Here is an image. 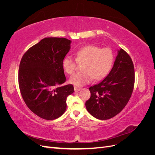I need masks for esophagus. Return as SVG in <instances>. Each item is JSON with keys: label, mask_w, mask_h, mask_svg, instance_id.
I'll list each match as a JSON object with an SVG mask.
<instances>
[{"label": "esophagus", "mask_w": 155, "mask_h": 155, "mask_svg": "<svg viewBox=\"0 0 155 155\" xmlns=\"http://www.w3.org/2000/svg\"><path fill=\"white\" fill-rule=\"evenodd\" d=\"M80 90H81V88H79L78 87H76V86L74 87V91H75V92H79Z\"/></svg>", "instance_id": "obj_1"}]
</instances>
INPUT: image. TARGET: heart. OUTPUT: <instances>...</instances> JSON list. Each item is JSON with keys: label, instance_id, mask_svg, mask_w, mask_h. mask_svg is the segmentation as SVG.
<instances>
[{"label": "heart", "instance_id": "heart-1", "mask_svg": "<svg viewBox=\"0 0 155 155\" xmlns=\"http://www.w3.org/2000/svg\"><path fill=\"white\" fill-rule=\"evenodd\" d=\"M76 60L71 56H66L63 61V67L67 74H73L76 70V61L85 63L83 72L74 74L70 83L81 87L90 83L94 78L100 80L110 71L114 61V54L109 48H101L95 45H88L79 49L76 54Z\"/></svg>", "mask_w": 155, "mask_h": 155}]
</instances>
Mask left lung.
Returning a JSON list of instances; mask_svg holds the SVG:
<instances>
[{
  "label": "left lung",
  "mask_w": 155,
  "mask_h": 155,
  "mask_svg": "<svg viewBox=\"0 0 155 155\" xmlns=\"http://www.w3.org/2000/svg\"><path fill=\"white\" fill-rule=\"evenodd\" d=\"M134 85L133 61L121 48L118 50L113 67L107 76L100 83L89 88L91 97L85 103L88 112L101 120L113 118L127 104Z\"/></svg>",
  "instance_id": "obj_1"
}]
</instances>
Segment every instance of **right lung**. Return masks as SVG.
Returning a JSON list of instances; mask_svg holds the SVG:
<instances>
[{"label": "right lung", "instance_id": "add662e5", "mask_svg": "<svg viewBox=\"0 0 155 155\" xmlns=\"http://www.w3.org/2000/svg\"><path fill=\"white\" fill-rule=\"evenodd\" d=\"M71 41L46 37L23 55L18 70V85L26 105L41 118L52 120L67 109V98L74 91L66 81L63 61Z\"/></svg>", "mask_w": 155, "mask_h": 155}]
</instances>
